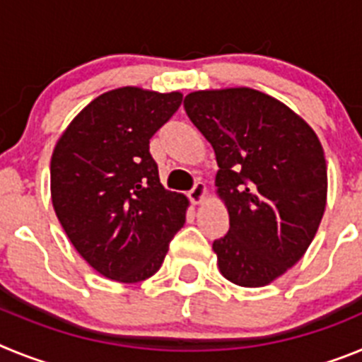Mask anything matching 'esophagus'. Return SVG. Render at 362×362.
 I'll return each instance as SVG.
<instances>
[{"instance_id":"34e87169","label":"esophagus","mask_w":362,"mask_h":362,"mask_svg":"<svg viewBox=\"0 0 362 362\" xmlns=\"http://www.w3.org/2000/svg\"><path fill=\"white\" fill-rule=\"evenodd\" d=\"M204 196H206V187H204V183H201V181H197L194 187H192V190L188 192V197H190L192 203H201V201L204 199Z\"/></svg>"}]
</instances>
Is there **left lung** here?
<instances>
[{"mask_svg":"<svg viewBox=\"0 0 362 362\" xmlns=\"http://www.w3.org/2000/svg\"><path fill=\"white\" fill-rule=\"evenodd\" d=\"M183 105L216 150L230 214L212 245L221 274L264 286L303 257L319 228L328 190L321 143L288 107L252 88L192 92Z\"/></svg>","mask_w":362,"mask_h":362,"instance_id":"obj_1","label":"left lung"}]
</instances>
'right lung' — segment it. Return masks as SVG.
<instances>
[{"mask_svg":"<svg viewBox=\"0 0 362 362\" xmlns=\"http://www.w3.org/2000/svg\"><path fill=\"white\" fill-rule=\"evenodd\" d=\"M179 92L123 86L86 105L50 161L56 216L101 276L137 283L163 264L188 199L165 190L150 139L181 107Z\"/></svg>","mask_w":362,"mask_h":362,"instance_id":"right-lung-1","label":"right lung"}]
</instances>
